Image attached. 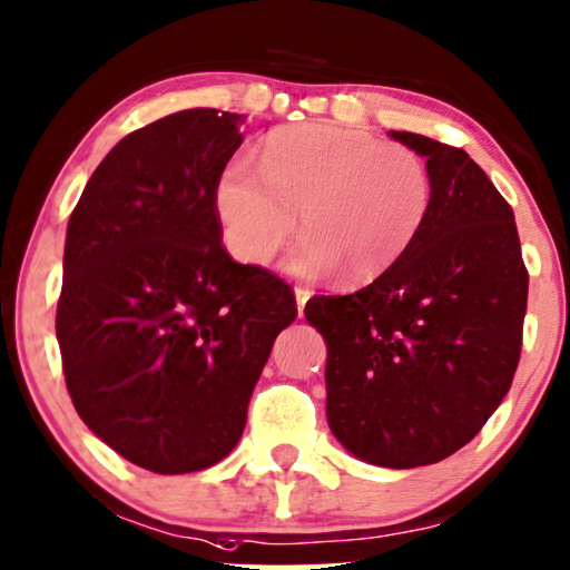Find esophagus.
Listing matches in <instances>:
<instances>
[{"label":"esophagus","instance_id":"obj_1","mask_svg":"<svg viewBox=\"0 0 570 570\" xmlns=\"http://www.w3.org/2000/svg\"><path fill=\"white\" fill-rule=\"evenodd\" d=\"M295 303H298V316H303V308H306V301L312 298V291L308 287H295Z\"/></svg>","mask_w":570,"mask_h":570}]
</instances>
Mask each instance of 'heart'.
<instances>
[{"mask_svg":"<svg viewBox=\"0 0 570 570\" xmlns=\"http://www.w3.org/2000/svg\"><path fill=\"white\" fill-rule=\"evenodd\" d=\"M214 206L230 254L267 264L295 230L285 269L306 279L343 272L372 283L419 238L432 209V175L409 146L380 144L340 125H287L258 149V169L235 161L219 175Z\"/></svg>","mask_w":570,"mask_h":570,"instance_id":"obj_1","label":"heart"}]
</instances>
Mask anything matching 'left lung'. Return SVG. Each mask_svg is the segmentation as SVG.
<instances>
[{"mask_svg":"<svg viewBox=\"0 0 570 570\" xmlns=\"http://www.w3.org/2000/svg\"><path fill=\"white\" fill-rule=\"evenodd\" d=\"M390 136L426 159L432 209L393 269L351 295H316L327 421L384 469L438 463L471 442L511 390L529 275L513 209L463 149Z\"/></svg>","mask_w":570,"mask_h":570,"instance_id":"left-lung-1","label":"left lung"}]
</instances>
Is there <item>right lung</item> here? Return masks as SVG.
Segmentation results:
<instances>
[{"label":"right lung","mask_w":570,"mask_h":570,"mask_svg":"<svg viewBox=\"0 0 570 570\" xmlns=\"http://www.w3.org/2000/svg\"><path fill=\"white\" fill-rule=\"evenodd\" d=\"M243 115L183 109L132 130L68 222L57 340L78 416L154 474L209 469L238 445L275 337L283 279L233 262L214 190Z\"/></svg>","instance_id":"right-lung-1"}]
</instances>
